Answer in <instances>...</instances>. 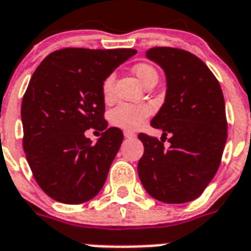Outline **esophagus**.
I'll return each mask as SVG.
<instances>
[{
    "label": "esophagus",
    "mask_w": 251,
    "mask_h": 251,
    "mask_svg": "<svg viewBox=\"0 0 251 251\" xmlns=\"http://www.w3.org/2000/svg\"><path fill=\"white\" fill-rule=\"evenodd\" d=\"M135 133L133 132L129 131H124V137H127V139H132V137H135Z\"/></svg>",
    "instance_id": "1"
}]
</instances>
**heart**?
I'll return each mask as SVG.
<instances>
[{"instance_id":"obj_1","label":"heart","mask_w":251,"mask_h":251,"mask_svg":"<svg viewBox=\"0 0 251 251\" xmlns=\"http://www.w3.org/2000/svg\"><path fill=\"white\" fill-rule=\"evenodd\" d=\"M133 72L141 83L151 75H157L156 69L148 64H137L133 68ZM112 94H114V75H110L103 82V95L106 99H110ZM151 114H152V108L148 104L120 103L110 111V122L112 126L126 131H135L145 123V120Z\"/></svg>"}]
</instances>
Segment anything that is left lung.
Returning <instances> with one entry per match:
<instances>
[{"label":"left lung","instance_id":"left-lung-1","mask_svg":"<svg viewBox=\"0 0 251 251\" xmlns=\"http://www.w3.org/2000/svg\"><path fill=\"white\" fill-rule=\"evenodd\" d=\"M166 75V95L151 122L161 140L140 133L144 154L137 165L144 188L154 199L180 204L201 195L220 166L226 143L225 102L220 83L190 52L154 47L145 52ZM169 147L163 145L166 136Z\"/></svg>","mask_w":251,"mask_h":251}]
</instances>
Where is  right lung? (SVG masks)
<instances>
[{
    "instance_id": "right-lung-1",
    "label": "right lung",
    "mask_w": 251,
    "mask_h": 251,
    "mask_svg": "<svg viewBox=\"0 0 251 251\" xmlns=\"http://www.w3.org/2000/svg\"><path fill=\"white\" fill-rule=\"evenodd\" d=\"M136 50L64 48L36 68L23 95V149L35 180L52 199L79 204L103 187L123 141L104 120L103 82ZM103 130L95 144L84 136Z\"/></svg>"
}]
</instances>
